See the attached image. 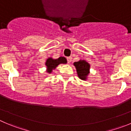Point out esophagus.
<instances>
[{"label":"esophagus","instance_id":"obj_1","mask_svg":"<svg viewBox=\"0 0 131 131\" xmlns=\"http://www.w3.org/2000/svg\"><path fill=\"white\" fill-rule=\"evenodd\" d=\"M72 57H67V61H68V63H70L72 61Z\"/></svg>","mask_w":131,"mask_h":131}]
</instances>
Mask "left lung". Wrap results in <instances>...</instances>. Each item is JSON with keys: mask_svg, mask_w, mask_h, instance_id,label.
I'll list each match as a JSON object with an SVG mask.
<instances>
[{"mask_svg": "<svg viewBox=\"0 0 131 131\" xmlns=\"http://www.w3.org/2000/svg\"><path fill=\"white\" fill-rule=\"evenodd\" d=\"M76 68L77 74L79 79L86 80L90 73V64L85 60H79V61L74 63Z\"/></svg>", "mask_w": 131, "mask_h": 131, "instance_id": "left-lung-1", "label": "left lung"}]
</instances>
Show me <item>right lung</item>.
Here are the masks:
<instances>
[{
	"label": "right lung",
	"instance_id": "1",
	"mask_svg": "<svg viewBox=\"0 0 131 131\" xmlns=\"http://www.w3.org/2000/svg\"><path fill=\"white\" fill-rule=\"evenodd\" d=\"M67 63V59L64 57H60L58 59H52V57H49L46 60V72L49 74L52 73V70L56 69V67L59 65V64H66Z\"/></svg>",
	"mask_w": 131,
	"mask_h": 131
}]
</instances>
